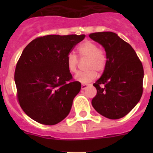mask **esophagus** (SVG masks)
<instances>
[{
    "instance_id": "obj_1",
    "label": "esophagus",
    "mask_w": 153,
    "mask_h": 153,
    "mask_svg": "<svg viewBox=\"0 0 153 153\" xmlns=\"http://www.w3.org/2000/svg\"><path fill=\"white\" fill-rule=\"evenodd\" d=\"M90 86L89 84H85V83L82 84V86H81L82 90H85V89H86V87H87V86Z\"/></svg>"
}]
</instances>
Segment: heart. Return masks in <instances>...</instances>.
<instances>
[{"mask_svg": "<svg viewBox=\"0 0 153 153\" xmlns=\"http://www.w3.org/2000/svg\"><path fill=\"white\" fill-rule=\"evenodd\" d=\"M80 57H86L85 67L87 70L78 72L74 79L76 81L86 83L92 81L97 76V71H102L106 63V55L102 49L92 41H85L78 48ZM67 68L71 72H75L78 67V59L73 53H69L66 58Z\"/></svg>", "mask_w": 153, "mask_h": 153, "instance_id": "heart-1", "label": "heart"}]
</instances>
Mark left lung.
<instances>
[{"label": "left lung", "instance_id": "8db88e82", "mask_svg": "<svg viewBox=\"0 0 153 153\" xmlns=\"http://www.w3.org/2000/svg\"><path fill=\"white\" fill-rule=\"evenodd\" d=\"M89 36L102 44L107 59L103 74L93 84L97 94L92 99V105L107 118H121L135 107L142 96V63L130 44L116 33L95 32Z\"/></svg>", "mask_w": 153, "mask_h": 153}]
</instances>
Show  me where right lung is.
Here are the masks:
<instances>
[{"mask_svg":"<svg viewBox=\"0 0 153 153\" xmlns=\"http://www.w3.org/2000/svg\"><path fill=\"white\" fill-rule=\"evenodd\" d=\"M85 35H48L33 39L16 67L17 100L27 116L53 126L69 114L81 83L74 81L66 58Z\"/></svg>","mask_w":153,"mask_h":153,"instance_id":"right-lung-1","label":"right lung"}]
</instances>
